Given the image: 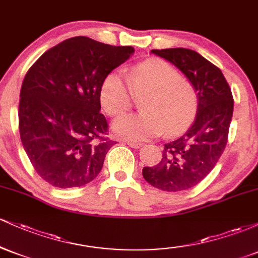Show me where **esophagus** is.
Returning a JSON list of instances; mask_svg holds the SVG:
<instances>
[{"mask_svg":"<svg viewBox=\"0 0 258 258\" xmlns=\"http://www.w3.org/2000/svg\"><path fill=\"white\" fill-rule=\"evenodd\" d=\"M127 144H128L131 148H133V149H139V148L143 146L142 143H138V142H133V141H128L127 142Z\"/></svg>","mask_w":258,"mask_h":258,"instance_id":"obj_1","label":"esophagus"}]
</instances>
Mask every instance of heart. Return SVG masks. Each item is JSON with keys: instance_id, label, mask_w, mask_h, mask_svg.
<instances>
[{"instance_id": "1", "label": "heart", "mask_w": 258, "mask_h": 258, "mask_svg": "<svg viewBox=\"0 0 258 258\" xmlns=\"http://www.w3.org/2000/svg\"><path fill=\"white\" fill-rule=\"evenodd\" d=\"M133 93L143 97V112L115 120L111 128L116 136L130 141H146L164 131L176 136L193 122L198 109L197 92L167 61L154 59L137 65L130 72L128 82L119 73L108 74L100 86V104L106 114L121 115L132 106Z\"/></svg>"}]
</instances>
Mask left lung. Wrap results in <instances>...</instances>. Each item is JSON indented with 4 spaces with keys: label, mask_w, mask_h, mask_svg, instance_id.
<instances>
[{
    "label": "left lung",
    "mask_w": 258,
    "mask_h": 258,
    "mask_svg": "<svg viewBox=\"0 0 258 258\" xmlns=\"http://www.w3.org/2000/svg\"><path fill=\"white\" fill-rule=\"evenodd\" d=\"M189 80L198 96L193 125L165 144L162 159L143 168L149 184L165 191L193 188L212 171L226 148L234 100L229 85L216 65L188 48L153 49Z\"/></svg>",
    "instance_id": "8db88e82"
}]
</instances>
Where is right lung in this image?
Returning a JSON list of instances; mask_svg holds the SVG:
<instances>
[{
	"instance_id": "1",
	"label": "right lung",
	"mask_w": 258,
	"mask_h": 258,
	"mask_svg": "<svg viewBox=\"0 0 258 258\" xmlns=\"http://www.w3.org/2000/svg\"><path fill=\"white\" fill-rule=\"evenodd\" d=\"M135 53L92 38H68L44 52L20 90L19 132L32 166L53 186L74 188L98 176L116 142L105 138L103 80Z\"/></svg>"
}]
</instances>
